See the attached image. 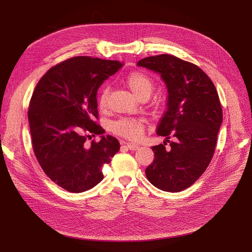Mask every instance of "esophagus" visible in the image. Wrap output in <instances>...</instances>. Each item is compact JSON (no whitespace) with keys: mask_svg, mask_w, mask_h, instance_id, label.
Here are the masks:
<instances>
[{"mask_svg":"<svg viewBox=\"0 0 252 252\" xmlns=\"http://www.w3.org/2000/svg\"><path fill=\"white\" fill-rule=\"evenodd\" d=\"M126 147L131 150V151H136L139 149V146L136 144H131V143H126Z\"/></svg>","mask_w":252,"mask_h":252,"instance_id":"1","label":"esophagus"}]
</instances>
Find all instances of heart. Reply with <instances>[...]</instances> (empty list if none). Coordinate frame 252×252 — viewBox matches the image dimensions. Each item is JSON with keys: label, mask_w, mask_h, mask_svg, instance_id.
<instances>
[{"label": "heart", "mask_w": 252, "mask_h": 252, "mask_svg": "<svg viewBox=\"0 0 252 252\" xmlns=\"http://www.w3.org/2000/svg\"><path fill=\"white\" fill-rule=\"evenodd\" d=\"M125 82L129 90L134 93L139 99L149 97L153 90V82L146 73L142 71H131L126 78ZM109 88L105 86L98 98V105L101 109L106 108L108 101ZM112 130L118 136L125 137L129 140H137L143 134V123L136 118H122L112 125Z\"/></svg>", "instance_id": "obj_1"}]
</instances>
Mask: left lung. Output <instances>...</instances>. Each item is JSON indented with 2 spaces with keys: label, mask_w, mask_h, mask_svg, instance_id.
I'll return each instance as SVG.
<instances>
[{
  "label": "left lung",
  "mask_w": 252,
  "mask_h": 252,
  "mask_svg": "<svg viewBox=\"0 0 252 252\" xmlns=\"http://www.w3.org/2000/svg\"><path fill=\"white\" fill-rule=\"evenodd\" d=\"M159 73L167 90V109L156 134L174 141L153 146V162L145 169L149 182L166 192L189 188L204 173L214 156L222 111L214 83L201 68L173 55L138 62Z\"/></svg>",
  "instance_id": "left-lung-1"
}]
</instances>
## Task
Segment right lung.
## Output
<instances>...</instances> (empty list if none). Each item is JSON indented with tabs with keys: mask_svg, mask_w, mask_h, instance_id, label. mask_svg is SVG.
Wrapping results in <instances>:
<instances>
[{
	"mask_svg": "<svg viewBox=\"0 0 252 252\" xmlns=\"http://www.w3.org/2000/svg\"><path fill=\"white\" fill-rule=\"evenodd\" d=\"M124 63L88 56L65 60L39 79L30 103L32 148L45 174L59 187L82 193L104 176L102 166L119 150V142L95 123L97 92ZM101 134L87 149L88 137Z\"/></svg>",
	"mask_w": 252,
	"mask_h": 252,
	"instance_id": "obj_1",
	"label": "right lung"
}]
</instances>
